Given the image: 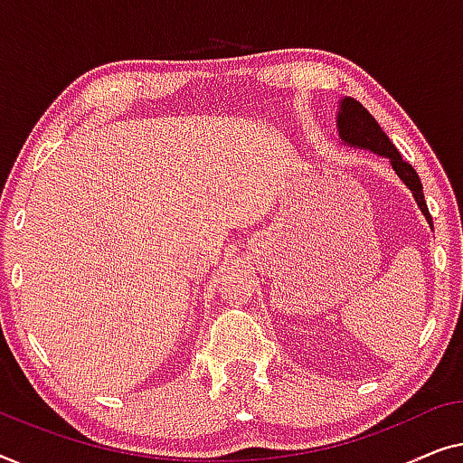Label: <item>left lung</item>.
<instances>
[{"label": "left lung", "instance_id": "8db88e82", "mask_svg": "<svg viewBox=\"0 0 463 463\" xmlns=\"http://www.w3.org/2000/svg\"><path fill=\"white\" fill-rule=\"evenodd\" d=\"M337 132H340L344 145L367 148V151H373L377 155H382V157L390 159V165H392L396 175L402 180V184L413 193L415 203H418L420 212L426 216L430 229H434L418 172H415L407 161H402L401 153L396 151V146L390 142L388 136L383 134L380 123L373 119V115H371L359 100L346 96V99L340 102V110H337Z\"/></svg>", "mask_w": 463, "mask_h": 463}]
</instances>
